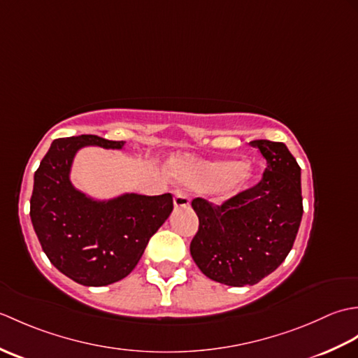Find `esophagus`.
Segmentation results:
<instances>
[{"label":"esophagus","instance_id":"obj_1","mask_svg":"<svg viewBox=\"0 0 358 358\" xmlns=\"http://www.w3.org/2000/svg\"><path fill=\"white\" fill-rule=\"evenodd\" d=\"M189 203H191V200H189V196L186 192L183 191H177L173 195V206L177 209H183V208H187Z\"/></svg>","mask_w":358,"mask_h":358}]
</instances>
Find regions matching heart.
<instances>
[{"label":"heart","instance_id":"1","mask_svg":"<svg viewBox=\"0 0 358 358\" xmlns=\"http://www.w3.org/2000/svg\"><path fill=\"white\" fill-rule=\"evenodd\" d=\"M171 172L181 183L196 189H206L215 185L220 199H231L248 186L252 177L249 166L235 163L232 159L214 162H194V159H173Z\"/></svg>","mask_w":358,"mask_h":358}]
</instances>
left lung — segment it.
Listing matches in <instances>:
<instances>
[{
  "label": "left lung",
  "mask_w": 358,
  "mask_h": 358,
  "mask_svg": "<svg viewBox=\"0 0 358 358\" xmlns=\"http://www.w3.org/2000/svg\"><path fill=\"white\" fill-rule=\"evenodd\" d=\"M266 158L262 180L223 204L194 199L199 232L191 255L210 280L255 285L285 262L303 215L301 169L285 143L250 141Z\"/></svg>",
  "instance_id": "left-lung-1"
}]
</instances>
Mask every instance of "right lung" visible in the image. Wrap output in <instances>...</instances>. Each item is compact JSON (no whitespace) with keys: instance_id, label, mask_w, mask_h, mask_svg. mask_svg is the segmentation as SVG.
<instances>
[{"instance_id":"right-lung-1","label":"right lung","mask_w":358,"mask_h":358,"mask_svg":"<svg viewBox=\"0 0 358 358\" xmlns=\"http://www.w3.org/2000/svg\"><path fill=\"white\" fill-rule=\"evenodd\" d=\"M85 146L123 149L98 135L58 138L34 177L30 220L50 263L83 286H108L127 277L152 235L173 209L171 194H123L94 200L75 189L71 167Z\"/></svg>"}]
</instances>
